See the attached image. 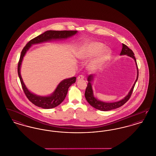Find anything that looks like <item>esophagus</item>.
I'll return each mask as SVG.
<instances>
[{"mask_svg":"<svg viewBox=\"0 0 156 156\" xmlns=\"http://www.w3.org/2000/svg\"><path fill=\"white\" fill-rule=\"evenodd\" d=\"M84 78V76H83V75H79L78 77H77V80H83Z\"/></svg>","mask_w":156,"mask_h":156,"instance_id":"1","label":"esophagus"}]
</instances>
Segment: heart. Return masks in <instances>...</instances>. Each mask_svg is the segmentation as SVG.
<instances>
[{
	"label": "heart",
	"instance_id": "obj_1",
	"mask_svg": "<svg viewBox=\"0 0 156 156\" xmlns=\"http://www.w3.org/2000/svg\"><path fill=\"white\" fill-rule=\"evenodd\" d=\"M111 55V50L105 44L98 41H93L86 43L82 47L78 53V58L85 61L94 58L89 62L88 68L90 71H96L103 66Z\"/></svg>",
	"mask_w": 156,
	"mask_h": 156
}]
</instances>
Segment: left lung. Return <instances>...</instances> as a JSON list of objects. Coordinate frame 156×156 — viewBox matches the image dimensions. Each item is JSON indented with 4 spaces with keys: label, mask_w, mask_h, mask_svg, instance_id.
I'll use <instances>...</instances> for the list:
<instances>
[{
    "label": "left lung",
    "mask_w": 156,
    "mask_h": 156,
    "mask_svg": "<svg viewBox=\"0 0 156 156\" xmlns=\"http://www.w3.org/2000/svg\"><path fill=\"white\" fill-rule=\"evenodd\" d=\"M120 55H127L132 58H133L135 62H136V68H137V78L136 80V81L134 83L133 87H132L131 89L130 90L129 92L128 93V94L123 99H122V100L118 101V102H105L103 101H101L99 99H97L95 97L94 95V92H93V89L92 87V82L93 81L94 78V76L93 75H89L88 77V85H87V87L85 90V97L87 99V101H88V102L89 103L92 107L95 108V109L102 111H111L112 109H115L116 108H118L119 107L122 106V105H123L124 104L126 103V102L129 99V98L131 97L132 92L133 90L134 87L135 86V84L136 83V82L137 81L138 79V76H139V71H138V67L137 65V62H136V59L134 57V54L133 51L130 49L127 45L124 44H122V49L120 52Z\"/></svg>",
    "instance_id": "obj_1"
}]
</instances>
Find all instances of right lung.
I'll return each instance as SVG.
<instances>
[{
    "label": "right lung",
    "mask_w": 156,
    "mask_h": 156,
    "mask_svg": "<svg viewBox=\"0 0 156 156\" xmlns=\"http://www.w3.org/2000/svg\"><path fill=\"white\" fill-rule=\"evenodd\" d=\"M77 32V31L74 30L46 31L44 33L31 40L23 48L18 63V75L22 86L23 91L26 96L29 99V100L31 102H32L38 107H40L43 109H51L59 105L66 98L69 87L76 81V77L74 76L70 78L65 79L62 80L58 85L56 89H55L52 94L49 96L43 97L37 95L33 93H31L30 90L27 88L23 81L22 78L20 74V67L24 56L25 55L27 51L29 50L30 47L33 44H36L47 41H50L51 40L66 39L67 38L72 37Z\"/></svg>",
    "instance_id": "right-lung-1"
}]
</instances>
